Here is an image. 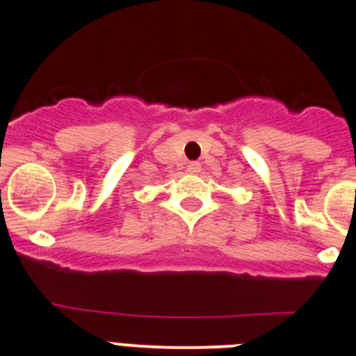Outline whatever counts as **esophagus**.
<instances>
[{"mask_svg": "<svg viewBox=\"0 0 356 356\" xmlns=\"http://www.w3.org/2000/svg\"><path fill=\"white\" fill-rule=\"evenodd\" d=\"M202 170V165L198 161H191L188 165V172L189 174H198V172Z\"/></svg>", "mask_w": 356, "mask_h": 356, "instance_id": "34e87169", "label": "esophagus"}]
</instances>
